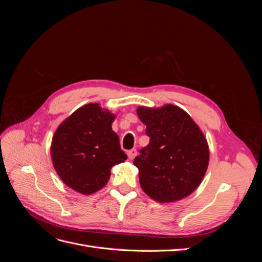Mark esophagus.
<instances>
[{
	"mask_svg": "<svg viewBox=\"0 0 262 262\" xmlns=\"http://www.w3.org/2000/svg\"><path fill=\"white\" fill-rule=\"evenodd\" d=\"M128 158L129 160H133L134 157H136V155H137V149L136 148H132V149H130V150H128Z\"/></svg>",
	"mask_w": 262,
	"mask_h": 262,
	"instance_id": "34e87169",
	"label": "esophagus"
}]
</instances>
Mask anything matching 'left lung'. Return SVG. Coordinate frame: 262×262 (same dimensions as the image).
Listing matches in <instances>:
<instances>
[{
  "label": "left lung",
  "mask_w": 262,
  "mask_h": 262,
  "mask_svg": "<svg viewBox=\"0 0 262 262\" xmlns=\"http://www.w3.org/2000/svg\"><path fill=\"white\" fill-rule=\"evenodd\" d=\"M149 143L133 164L143 191L161 203L176 202L200 186L209 165L204 134L185 110L173 105L139 107Z\"/></svg>",
  "instance_id": "left-lung-1"
}]
</instances>
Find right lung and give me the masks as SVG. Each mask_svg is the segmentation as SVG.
<instances>
[{
	"mask_svg": "<svg viewBox=\"0 0 262 262\" xmlns=\"http://www.w3.org/2000/svg\"><path fill=\"white\" fill-rule=\"evenodd\" d=\"M116 115L99 104L85 105L68 117L51 143L53 167L75 191L92 194L105 187L113 166L126 160L112 124Z\"/></svg>",
	"mask_w": 262,
	"mask_h": 262,
	"instance_id": "1",
	"label": "right lung"
}]
</instances>
